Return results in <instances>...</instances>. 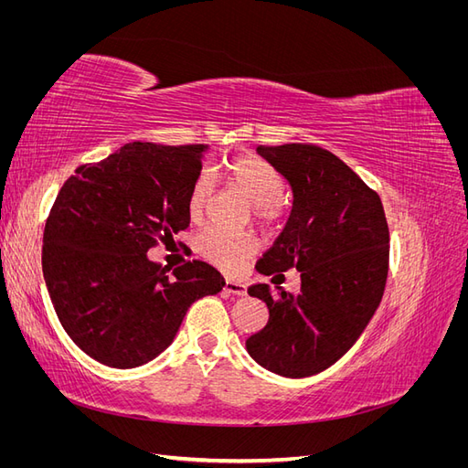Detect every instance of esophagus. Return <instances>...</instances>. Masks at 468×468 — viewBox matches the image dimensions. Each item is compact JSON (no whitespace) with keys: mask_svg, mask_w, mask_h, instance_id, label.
Wrapping results in <instances>:
<instances>
[{"mask_svg":"<svg viewBox=\"0 0 468 468\" xmlns=\"http://www.w3.org/2000/svg\"><path fill=\"white\" fill-rule=\"evenodd\" d=\"M224 292L236 294V296H246V294H248V287L244 285V282L226 279V282H224Z\"/></svg>","mask_w":468,"mask_h":468,"instance_id":"esophagus-1","label":"esophagus"}]
</instances>
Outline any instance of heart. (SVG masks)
I'll list each match as a JSON object with an SVG mask.
<instances>
[{"instance_id": "heart-1", "label": "heart", "mask_w": 468, "mask_h": 468, "mask_svg": "<svg viewBox=\"0 0 468 468\" xmlns=\"http://www.w3.org/2000/svg\"><path fill=\"white\" fill-rule=\"evenodd\" d=\"M224 179L253 205V212L261 226L269 229L279 222L282 215L281 197L285 195V179L275 165L258 155H239L226 165ZM212 195H215V183L208 172H201L195 177L187 197V210L193 222L205 218ZM195 248L207 261L229 273L238 271L242 263L256 253L253 238L229 234L218 229H208L197 236Z\"/></svg>"}]
</instances>
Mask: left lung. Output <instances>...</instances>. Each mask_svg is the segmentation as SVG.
<instances>
[{"mask_svg": "<svg viewBox=\"0 0 468 468\" xmlns=\"http://www.w3.org/2000/svg\"><path fill=\"white\" fill-rule=\"evenodd\" d=\"M289 181L285 229L256 269L301 271L291 294L260 282L248 289L269 308L246 349L267 371L289 378L322 373L357 342L380 304L388 275V224L380 197L353 169L314 144L258 146ZM277 277V275H275Z\"/></svg>", "mask_w": 468, "mask_h": 468, "instance_id": "left-lung-1", "label": "left lung"}]
</instances>
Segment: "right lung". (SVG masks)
I'll return each instance as SVG.
<instances>
[{
  "label": "right lung",
  "instance_id": "1",
  "mask_svg": "<svg viewBox=\"0 0 468 468\" xmlns=\"http://www.w3.org/2000/svg\"><path fill=\"white\" fill-rule=\"evenodd\" d=\"M208 146L131 143L69 177L48 215L42 273L72 342L115 369L140 367L174 342L189 306L224 287L193 260L167 269L148 250L189 226L187 197Z\"/></svg>",
  "mask_w": 468,
  "mask_h": 468
}]
</instances>
